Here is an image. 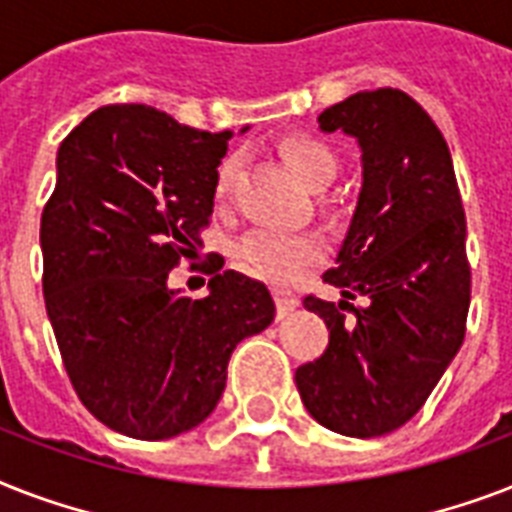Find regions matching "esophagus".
I'll return each mask as SVG.
<instances>
[{
    "instance_id": "1",
    "label": "esophagus",
    "mask_w": 512,
    "mask_h": 512,
    "mask_svg": "<svg viewBox=\"0 0 512 512\" xmlns=\"http://www.w3.org/2000/svg\"><path fill=\"white\" fill-rule=\"evenodd\" d=\"M273 300H276V313H279V319H284L289 311H295L297 308V297L284 287L273 289Z\"/></svg>"
}]
</instances>
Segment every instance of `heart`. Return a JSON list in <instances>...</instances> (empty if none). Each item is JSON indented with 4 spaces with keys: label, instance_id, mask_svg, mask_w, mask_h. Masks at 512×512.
<instances>
[{
    "label": "heart",
    "instance_id": "obj_1",
    "mask_svg": "<svg viewBox=\"0 0 512 512\" xmlns=\"http://www.w3.org/2000/svg\"><path fill=\"white\" fill-rule=\"evenodd\" d=\"M281 154L289 162V167L297 172L308 188L321 191L335 180L340 170L335 148L327 146L324 140L313 135H292L281 143ZM239 156H228L220 162L215 177L217 201H225L233 193L236 177H239ZM241 263L260 279L276 281V284H289L295 281L305 268L319 263L324 257L319 236L313 233H252L239 244Z\"/></svg>",
    "mask_w": 512,
    "mask_h": 512
}]
</instances>
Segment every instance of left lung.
I'll return each instance as SVG.
<instances>
[{"label":"left lung","instance_id":"left-lung-1","mask_svg":"<svg viewBox=\"0 0 512 512\" xmlns=\"http://www.w3.org/2000/svg\"><path fill=\"white\" fill-rule=\"evenodd\" d=\"M319 127L358 140L364 183L324 273L342 300H303L327 324L329 345L295 382L324 428L385 436L420 412L465 340V209L444 135L406 92H356L327 108ZM356 296L367 300L358 309L347 303Z\"/></svg>","mask_w":512,"mask_h":512}]
</instances>
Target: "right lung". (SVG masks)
Instances as JSON below:
<instances>
[{
    "mask_svg": "<svg viewBox=\"0 0 512 512\" xmlns=\"http://www.w3.org/2000/svg\"><path fill=\"white\" fill-rule=\"evenodd\" d=\"M228 140L119 103L58 148L39 228L44 305L76 396L124 436L162 441L207 420L233 348L276 316L265 284L223 265L201 300L167 284L201 244Z\"/></svg>",
    "mask_w": 512,
    "mask_h": 512,
    "instance_id": "obj_1",
    "label": "right lung"
}]
</instances>
